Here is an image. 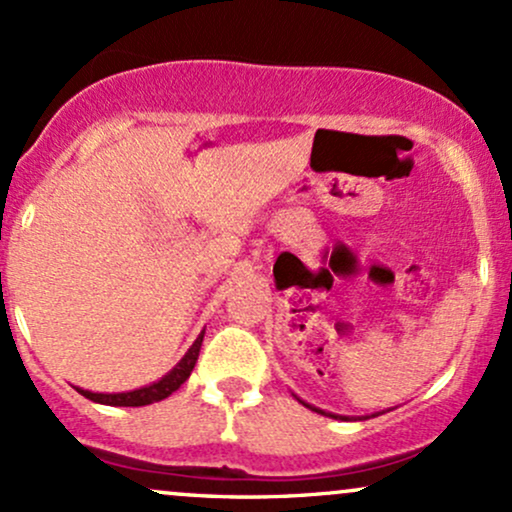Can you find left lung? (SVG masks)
I'll return each mask as SVG.
<instances>
[{"mask_svg":"<svg viewBox=\"0 0 512 512\" xmlns=\"http://www.w3.org/2000/svg\"><path fill=\"white\" fill-rule=\"evenodd\" d=\"M298 402H303V399H298ZM303 404H305V402H303ZM305 407L313 409V411H317V414H325V411L317 409V407H313V404H305ZM327 416H332V419H346V416H337V414H327Z\"/></svg>","mask_w":512,"mask_h":512,"instance_id":"8db88e82","label":"left lung"}]
</instances>
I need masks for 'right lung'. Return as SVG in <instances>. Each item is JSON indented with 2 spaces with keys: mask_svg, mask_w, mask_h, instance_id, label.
I'll return each instance as SVG.
<instances>
[{
  "mask_svg": "<svg viewBox=\"0 0 512 512\" xmlns=\"http://www.w3.org/2000/svg\"><path fill=\"white\" fill-rule=\"evenodd\" d=\"M202 339H204V332L199 334L195 339V344L187 349V354L180 358V363L170 370L168 375H163L161 380H156V383L146 385V387H139V390H132V392H113V395H105V392H91V390H81V387H76V390L81 392L86 399H91V402H98V404H110V407H146V404H154V402H161V399H166L173 395L178 387L185 383L187 378H190L192 368H195L197 363V356H199V349H202Z\"/></svg>",
  "mask_w": 512,
  "mask_h": 512,
  "instance_id": "add662e5",
  "label": "right lung"
}]
</instances>
